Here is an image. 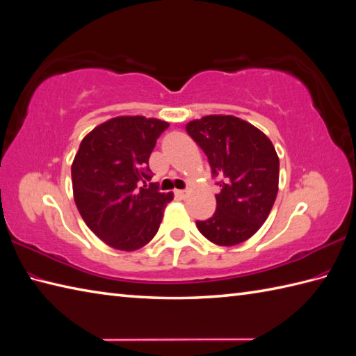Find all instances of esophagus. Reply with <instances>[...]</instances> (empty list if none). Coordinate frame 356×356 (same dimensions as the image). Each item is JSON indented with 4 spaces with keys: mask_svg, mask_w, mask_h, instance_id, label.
<instances>
[{
    "mask_svg": "<svg viewBox=\"0 0 356 356\" xmlns=\"http://www.w3.org/2000/svg\"><path fill=\"white\" fill-rule=\"evenodd\" d=\"M176 195H177L179 198H181V200H185V198L188 197V191H184V189H177Z\"/></svg>",
    "mask_w": 356,
    "mask_h": 356,
    "instance_id": "obj_1",
    "label": "esophagus"
}]
</instances>
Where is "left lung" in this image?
<instances>
[{
  "label": "left lung",
  "mask_w": 356,
  "mask_h": 356,
  "mask_svg": "<svg viewBox=\"0 0 356 356\" xmlns=\"http://www.w3.org/2000/svg\"><path fill=\"white\" fill-rule=\"evenodd\" d=\"M186 131L208 156L213 177H220L217 211L197 221L200 234L217 245H236L266 222L279 189V158L275 145L234 115H206L189 121Z\"/></svg>",
  "instance_id": "8db88e82"
}]
</instances>
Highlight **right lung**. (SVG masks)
I'll return each instance as SVG.
<instances>
[{"label": "right lung", "instance_id": "add662e5", "mask_svg": "<svg viewBox=\"0 0 356 356\" xmlns=\"http://www.w3.org/2000/svg\"><path fill=\"white\" fill-rule=\"evenodd\" d=\"M170 124L158 118L117 117L80 143L71 167L74 202L86 226L104 244L134 252L153 239L172 193L138 186L150 180L148 159Z\"/></svg>", "mask_w": 356, "mask_h": 356}]
</instances>
